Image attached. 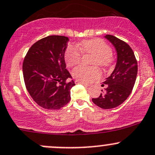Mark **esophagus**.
<instances>
[{"mask_svg": "<svg viewBox=\"0 0 155 155\" xmlns=\"http://www.w3.org/2000/svg\"><path fill=\"white\" fill-rule=\"evenodd\" d=\"M75 82H76V84H83V85H84V86H85V87H88V86H90V84H86V83L82 82H80V81H78V80H76Z\"/></svg>", "mask_w": 155, "mask_h": 155, "instance_id": "34e87169", "label": "esophagus"}]
</instances>
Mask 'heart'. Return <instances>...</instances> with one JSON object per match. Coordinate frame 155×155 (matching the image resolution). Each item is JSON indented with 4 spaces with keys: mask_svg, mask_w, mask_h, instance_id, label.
<instances>
[{
    "mask_svg": "<svg viewBox=\"0 0 155 155\" xmlns=\"http://www.w3.org/2000/svg\"><path fill=\"white\" fill-rule=\"evenodd\" d=\"M79 49L84 53L95 56L94 64L102 67H108L112 62L111 49L110 47L99 38L83 41L79 45ZM82 59V53L76 47L70 45L65 53V61L70 67L78 64ZM75 79L84 82H89L100 76V71L97 68H88L81 65L75 68L73 71Z\"/></svg>",
    "mask_w": 155,
    "mask_h": 155,
    "instance_id": "b5f03b06",
    "label": "heart"
}]
</instances>
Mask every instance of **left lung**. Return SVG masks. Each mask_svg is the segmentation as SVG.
<instances>
[{"mask_svg":"<svg viewBox=\"0 0 155 155\" xmlns=\"http://www.w3.org/2000/svg\"><path fill=\"white\" fill-rule=\"evenodd\" d=\"M104 37L116 50L117 63L110 76L102 82V86L106 84L107 87L92 101L101 108L110 109L121 105L131 94L137 75V61L128 44L111 35Z\"/></svg>","mask_w":155,"mask_h":155,"instance_id":"8db88e82","label":"left lung"}]
</instances>
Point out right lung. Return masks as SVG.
<instances>
[{"mask_svg": "<svg viewBox=\"0 0 155 155\" xmlns=\"http://www.w3.org/2000/svg\"><path fill=\"white\" fill-rule=\"evenodd\" d=\"M69 38L50 35L35 42L23 62V75L28 93L39 106L58 110L71 100L73 80L66 69L65 50Z\"/></svg>", "mask_w": 155, "mask_h": 155, "instance_id": "1", "label": "right lung"}]
</instances>
